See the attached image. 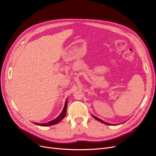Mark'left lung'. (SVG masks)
I'll return each instance as SVG.
<instances>
[{
  "instance_id": "8db88e82",
  "label": "left lung",
  "mask_w": 156,
  "mask_h": 156,
  "mask_svg": "<svg viewBox=\"0 0 156 156\" xmlns=\"http://www.w3.org/2000/svg\"><path fill=\"white\" fill-rule=\"evenodd\" d=\"M92 116L94 117V119H97V121H100V122H102V123H104V124H105V125H111L112 124H109V123H108V122H105V121H102V120H101V119H99V118H97V117H95V116H94V115H92Z\"/></svg>"
}]
</instances>
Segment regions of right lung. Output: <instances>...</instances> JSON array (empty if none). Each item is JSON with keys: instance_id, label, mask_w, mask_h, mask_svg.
<instances>
[{"instance_id": "1", "label": "right lung", "mask_w": 156, "mask_h": 156, "mask_svg": "<svg viewBox=\"0 0 156 156\" xmlns=\"http://www.w3.org/2000/svg\"><path fill=\"white\" fill-rule=\"evenodd\" d=\"M67 107H68V101L67 99L66 100L65 102V104H64V108L62 111V112L60 114V115L57 117V118L53 119L52 121H51L49 122H45V123H37V122H34V124L38 125V126H49L51 125H56L64 119V118L66 116V112H67Z\"/></svg>"}]
</instances>
